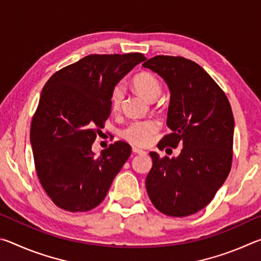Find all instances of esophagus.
<instances>
[{"mask_svg":"<svg viewBox=\"0 0 261 261\" xmlns=\"http://www.w3.org/2000/svg\"><path fill=\"white\" fill-rule=\"evenodd\" d=\"M132 152L134 153H136V154H146V152L144 151V149H140V148H138V147H132Z\"/></svg>","mask_w":261,"mask_h":261,"instance_id":"esophagus-1","label":"esophagus"}]
</instances>
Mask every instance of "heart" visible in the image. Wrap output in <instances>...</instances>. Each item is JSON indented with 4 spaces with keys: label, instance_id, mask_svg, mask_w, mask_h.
<instances>
[{
    "label": "heart",
    "instance_id": "obj_1",
    "mask_svg": "<svg viewBox=\"0 0 261 261\" xmlns=\"http://www.w3.org/2000/svg\"><path fill=\"white\" fill-rule=\"evenodd\" d=\"M132 84L137 91L145 98L154 101L160 96L162 92L161 83L155 74L149 71H143L136 74ZM125 96V86L123 82H117L110 90V105L112 108L117 110L121 108ZM160 129V123L153 118L141 121H132L122 127L120 136L127 143L136 146H146L152 140L153 136Z\"/></svg>",
    "mask_w": 261,
    "mask_h": 261
}]
</instances>
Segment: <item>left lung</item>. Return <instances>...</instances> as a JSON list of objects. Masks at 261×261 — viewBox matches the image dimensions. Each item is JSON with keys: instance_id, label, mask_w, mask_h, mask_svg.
I'll return each mask as SVG.
<instances>
[{"instance_id": "8db88e82", "label": "left lung", "mask_w": 261, "mask_h": 261, "mask_svg": "<svg viewBox=\"0 0 261 261\" xmlns=\"http://www.w3.org/2000/svg\"><path fill=\"white\" fill-rule=\"evenodd\" d=\"M170 90L167 124L158 147L183 146L177 158L151 152L149 199L161 213L183 218L210 204L231 169L233 115L227 95L200 65L182 56L156 55L143 64Z\"/></svg>"}]
</instances>
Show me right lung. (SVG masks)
<instances>
[{"instance_id": "add662e5", "label": "right lung", "mask_w": 261, "mask_h": 261, "mask_svg": "<svg viewBox=\"0 0 261 261\" xmlns=\"http://www.w3.org/2000/svg\"><path fill=\"white\" fill-rule=\"evenodd\" d=\"M141 53L92 54L48 79L31 123V144L39 180L50 199L68 212H87L102 202L131 154L117 140L95 158L92 152L112 112L110 90Z\"/></svg>"}]
</instances>
